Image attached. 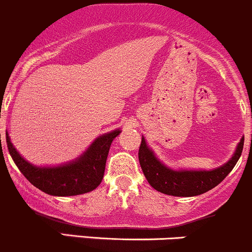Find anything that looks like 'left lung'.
<instances>
[{
  "instance_id": "8db88e82",
  "label": "left lung",
  "mask_w": 252,
  "mask_h": 252,
  "mask_svg": "<svg viewBox=\"0 0 252 252\" xmlns=\"http://www.w3.org/2000/svg\"><path fill=\"white\" fill-rule=\"evenodd\" d=\"M244 138L238 144L236 152L230 160L223 166L211 171H176L166 168L161 164L153 152L147 147L146 141L142 137L138 151V159L144 176L149 185L157 191L171 196H197L216 188L225 179V176L233 170L236 161L239 160L243 152Z\"/></svg>"
}]
</instances>
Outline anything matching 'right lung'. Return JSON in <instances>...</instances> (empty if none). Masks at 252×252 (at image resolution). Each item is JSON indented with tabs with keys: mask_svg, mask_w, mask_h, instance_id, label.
I'll return each mask as SVG.
<instances>
[{
	"mask_svg": "<svg viewBox=\"0 0 252 252\" xmlns=\"http://www.w3.org/2000/svg\"><path fill=\"white\" fill-rule=\"evenodd\" d=\"M119 133L120 129H116L100 136L81 158L57 168H36L32 165L12 146L8 133H6V142L12 159L32 185L47 195L74 196L98 188L103 180L111 142Z\"/></svg>",
	"mask_w": 252,
	"mask_h": 252,
	"instance_id": "right-lung-1",
	"label": "right lung"
}]
</instances>
